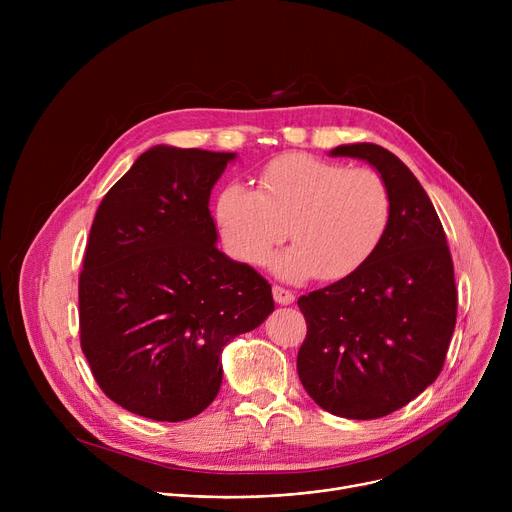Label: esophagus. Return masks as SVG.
<instances>
[{
    "mask_svg": "<svg viewBox=\"0 0 512 512\" xmlns=\"http://www.w3.org/2000/svg\"><path fill=\"white\" fill-rule=\"evenodd\" d=\"M273 300H275L277 304H281V306H289V304H294L296 296L291 294L289 289L281 287V285H273Z\"/></svg>",
    "mask_w": 512,
    "mask_h": 512,
    "instance_id": "1",
    "label": "esophagus"
}]
</instances>
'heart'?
Returning a JSON list of instances; mask_svg holds the SVG:
<instances>
[{
	"label": "heart",
	"instance_id": "obj_1",
	"mask_svg": "<svg viewBox=\"0 0 512 512\" xmlns=\"http://www.w3.org/2000/svg\"><path fill=\"white\" fill-rule=\"evenodd\" d=\"M218 225L231 253L263 265L289 235L294 247L273 259L289 279L350 275L379 247L391 221V194L373 168H346L310 154H289L259 174V192L223 190Z\"/></svg>",
	"mask_w": 512,
	"mask_h": 512
}]
</instances>
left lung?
I'll use <instances>...</instances> for the list:
<instances>
[{
    "instance_id": "1",
    "label": "left lung",
    "mask_w": 512,
    "mask_h": 512,
    "mask_svg": "<svg viewBox=\"0 0 512 512\" xmlns=\"http://www.w3.org/2000/svg\"><path fill=\"white\" fill-rule=\"evenodd\" d=\"M330 154L379 170L391 221L358 269L298 300L308 324L298 375L332 415L377 419L442 373L458 312L454 263L440 216L397 156L375 143L338 145Z\"/></svg>"
}]
</instances>
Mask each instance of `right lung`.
<instances>
[{"label":"right lung","mask_w":512,"mask_h":512,"mask_svg":"<svg viewBox=\"0 0 512 512\" xmlns=\"http://www.w3.org/2000/svg\"><path fill=\"white\" fill-rule=\"evenodd\" d=\"M235 154H141L101 200L79 275L81 348L123 409L184 421L223 381L221 352L271 312V285L218 251L210 190Z\"/></svg>","instance_id":"1"}]
</instances>
